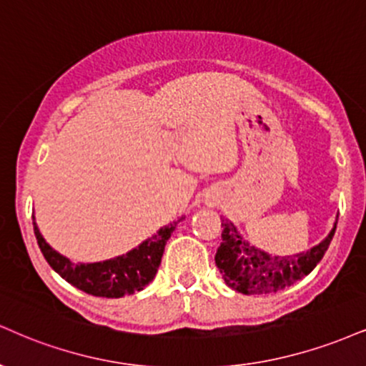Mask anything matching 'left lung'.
Returning <instances> with one entry per match:
<instances>
[{
    "label": "left lung",
    "mask_w": 366,
    "mask_h": 366,
    "mask_svg": "<svg viewBox=\"0 0 366 366\" xmlns=\"http://www.w3.org/2000/svg\"><path fill=\"white\" fill-rule=\"evenodd\" d=\"M337 219L327 237L307 250L293 255H271L254 247L237 232L230 219H222V245L214 255L227 286L244 295H269L292 286L307 276L324 257L336 232Z\"/></svg>",
    "instance_id": "obj_1"
}]
</instances>
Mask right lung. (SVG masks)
Wrapping results in <instances>:
<instances>
[{
	"mask_svg": "<svg viewBox=\"0 0 366 366\" xmlns=\"http://www.w3.org/2000/svg\"><path fill=\"white\" fill-rule=\"evenodd\" d=\"M186 217H180L169 225L157 230L155 235L143 240L138 247L117 257L105 259L100 262H71L47 244L39 230L34 218V233L41 252L61 278L94 297L121 298L124 295H133L147 286L155 278L158 266L162 262L165 244L172 232Z\"/></svg>",
	"mask_w": 366,
	"mask_h": 366,
	"instance_id": "right-lung-1",
	"label": "right lung"
}]
</instances>
